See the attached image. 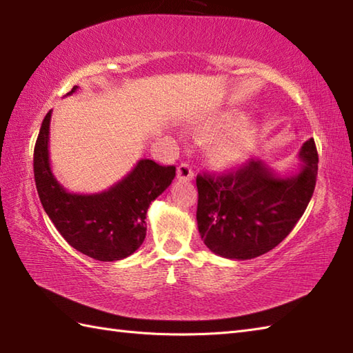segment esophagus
Here are the masks:
<instances>
[{
    "label": "esophagus",
    "mask_w": 353,
    "mask_h": 353,
    "mask_svg": "<svg viewBox=\"0 0 353 353\" xmlns=\"http://www.w3.org/2000/svg\"><path fill=\"white\" fill-rule=\"evenodd\" d=\"M177 179L179 181H192L194 179V171L190 163H181L177 167Z\"/></svg>",
    "instance_id": "1"
}]
</instances>
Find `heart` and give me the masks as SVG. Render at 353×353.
Wrapping results in <instances>:
<instances>
[{"instance_id":"b5f03b06","label":"heart","mask_w":353,"mask_h":353,"mask_svg":"<svg viewBox=\"0 0 353 353\" xmlns=\"http://www.w3.org/2000/svg\"><path fill=\"white\" fill-rule=\"evenodd\" d=\"M236 117L235 110H221L201 118L196 124L199 133L214 134L206 144V154L215 167H236L249 159L256 144L258 124L250 118L235 121Z\"/></svg>"}]
</instances>
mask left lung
<instances>
[{
    "label": "left lung",
    "instance_id": "8db88e82",
    "mask_svg": "<svg viewBox=\"0 0 353 353\" xmlns=\"http://www.w3.org/2000/svg\"><path fill=\"white\" fill-rule=\"evenodd\" d=\"M302 165L279 174L264 161H249L223 176H197V226L211 252L228 259H252L282 243L301 220L316 188L319 154L305 142Z\"/></svg>",
    "mask_w": 353,
    "mask_h": 353
}]
</instances>
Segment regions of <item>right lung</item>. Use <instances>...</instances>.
<instances>
[{"label":"right lung","mask_w":353,"mask_h":353,"mask_svg":"<svg viewBox=\"0 0 353 353\" xmlns=\"http://www.w3.org/2000/svg\"><path fill=\"white\" fill-rule=\"evenodd\" d=\"M77 91L74 86L66 95ZM51 110L45 115L34 145L36 190L50 220L66 243L97 261H119L144 243L147 211L152 201L171 185L176 167L141 159L129 174L97 194L66 191L51 171Z\"/></svg>","instance_id":"obj_1"}]
</instances>
